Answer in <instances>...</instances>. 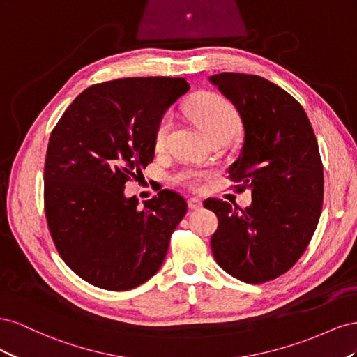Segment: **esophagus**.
I'll use <instances>...</instances> for the list:
<instances>
[{
	"label": "esophagus",
	"mask_w": 357,
	"mask_h": 357,
	"mask_svg": "<svg viewBox=\"0 0 357 357\" xmlns=\"http://www.w3.org/2000/svg\"><path fill=\"white\" fill-rule=\"evenodd\" d=\"M188 205L190 210H199L202 207V202L198 198H190L188 199Z\"/></svg>",
	"instance_id": "1"
}]
</instances>
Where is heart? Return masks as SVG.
Masks as SVG:
<instances>
[{"label":"heart","instance_id":"1","mask_svg":"<svg viewBox=\"0 0 357 357\" xmlns=\"http://www.w3.org/2000/svg\"><path fill=\"white\" fill-rule=\"evenodd\" d=\"M185 110L201 131L210 139L215 137L232 138L240 129V114L235 107L223 98L222 95L214 92H201L188 101ZM172 128V121L168 114L162 116L153 132V146L156 150H162L167 146L168 137ZM208 174L205 171L183 169L176 176L178 185L190 190L199 188L202 178Z\"/></svg>","mask_w":357,"mask_h":357}]
</instances>
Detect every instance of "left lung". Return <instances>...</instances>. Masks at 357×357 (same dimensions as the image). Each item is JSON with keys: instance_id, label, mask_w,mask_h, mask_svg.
Here are the masks:
<instances>
[{"instance_id": "8db88e82", "label": "left lung", "mask_w": 357, "mask_h": 357, "mask_svg": "<svg viewBox=\"0 0 357 357\" xmlns=\"http://www.w3.org/2000/svg\"><path fill=\"white\" fill-rule=\"evenodd\" d=\"M210 82L240 113L244 139L229 168L235 192L252 189L245 208L208 198L218 231L211 252L222 269L259 284L287 273L304 255L323 204V164L302 105L280 86L253 74L220 73Z\"/></svg>"}]
</instances>
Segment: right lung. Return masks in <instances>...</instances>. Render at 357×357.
<instances>
[{"label": "right lung", "instance_id": "add662e5", "mask_svg": "<svg viewBox=\"0 0 357 357\" xmlns=\"http://www.w3.org/2000/svg\"><path fill=\"white\" fill-rule=\"evenodd\" d=\"M185 79L129 77L84 89L49 138L45 213L52 240L73 271L96 287L129 290L152 278L188 204L172 190L138 208L128 181L155 156L162 114L189 91Z\"/></svg>", "mask_w": 357, "mask_h": 357}]
</instances>
